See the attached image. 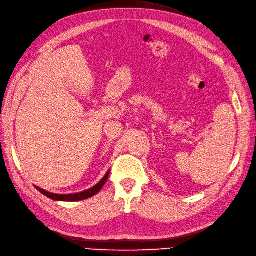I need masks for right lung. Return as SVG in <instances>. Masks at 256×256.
Segmentation results:
<instances>
[{
    "label": "right lung",
    "instance_id": "add662e5",
    "mask_svg": "<svg viewBox=\"0 0 256 256\" xmlns=\"http://www.w3.org/2000/svg\"><path fill=\"white\" fill-rule=\"evenodd\" d=\"M110 170L107 171V173L105 174L104 178H102L95 186L90 187V190H83V192H76V194H54V192H47V190H44L40 188V187H38V186H35V187H36L37 190L42 192V194H44V196H47L48 198H50V200H56V202H80V200H86V198H90V197H92V196L98 194V192L102 190V187L105 185L106 180L110 176Z\"/></svg>",
    "mask_w": 256,
    "mask_h": 256
}]
</instances>
